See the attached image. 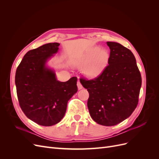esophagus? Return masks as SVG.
<instances>
[{"label":"esophagus","instance_id":"obj_1","mask_svg":"<svg viewBox=\"0 0 159 159\" xmlns=\"http://www.w3.org/2000/svg\"><path fill=\"white\" fill-rule=\"evenodd\" d=\"M77 85H78V89H82L83 88V86H82V85H81V84L80 83V81H78V83H77Z\"/></svg>","mask_w":159,"mask_h":159}]
</instances>
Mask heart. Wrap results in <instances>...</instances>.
<instances>
[{"label": "heart", "mask_w": 159, "mask_h": 159, "mask_svg": "<svg viewBox=\"0 0 159 159\" xmlns=\"http://www.w3.org/2000/svg\"><path fill=\"white\" fill-rule=\"evenodd\" d=\"M109 58V53L105 49L95 46L85 55L75 60L77 66L85 68V74L90 78L97 77L102 73Z\"/></svg>", "instance_id": "heart-1"}]
</instances>
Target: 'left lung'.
I'll return each mask as SVG.
<instances>
[{"label":"left lung","mask_w":159,"mask_h":159,"mask_svg":"<svg viewBox=\"0 0 159 159\" xmlns=\"http://www.w3.org/2000/svg\"><path fill=\"white\" fill-rule=\"evenodd\" d=\"M107 44L109 65L97 78L80 80L89 92L91 118L102 125L113 126L128 118L137 107L142 80L131 51L117 42Z\"/></svg>","instance_id":"1"}]
</instances>
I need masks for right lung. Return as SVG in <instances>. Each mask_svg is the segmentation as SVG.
Here are the masks:
<instances>
[{"label":"right lung","instance_id":"obj_1","mask_svg":"<svg viewBox=\"0 0 159 159\" xmlns=\"http://www.w3.org/2000/svg\"><path fill=\"white\" fill-rule=\"evenodd\" d=\"M59 43H48L28 51L16 71L19 105L26 116L42 126H52L64 117L69 99L77 91V78L57 81L46 61L57 52Z\"/></svg>","mask_w":159,"mask_h":159}]
</instances>
